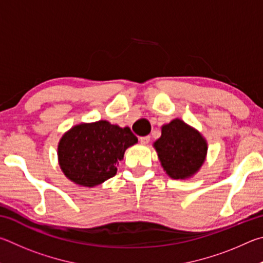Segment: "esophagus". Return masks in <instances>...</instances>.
<instances>
[{
    "mask_svg": "<svg viewBox=\"0 0 263 263\" xmlns=\"http://www.w3.org/2000/svg\"><path fill=\"white\" fill-rule=\"evenodd\" d=\"M140 142L142 144H148L149 142H150V136L148 135V136H142V137H140Z\"/></svg>",
    "mask_w": 263,
    "mask_h": 263,
    "instance_id": "esophagus-1",
    "label": "esophagus"
}]
</instances>
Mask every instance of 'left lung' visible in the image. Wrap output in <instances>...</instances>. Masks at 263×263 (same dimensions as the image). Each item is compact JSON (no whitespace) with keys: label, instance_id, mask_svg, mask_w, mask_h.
<instances>
[{"label":"left lung","instance_id":"8db88e82","mask_svg":"<svg viewBox=\"0 0 263 263\" xmlns=\"http://www.w3.org/2000/svg\"><path fill=\"white\" fill-rule=\"evenodd\" d=\"M154 148L167 176L176 180L192 178L205 162L208 143L201 133L181 119L162 126Z\"/></svg>","mask_w":263,"mask_h":263}]
</instances>
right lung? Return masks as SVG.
<instances>
[{
    "label": "right lung",
    "instance_id": "obj_1",
    "mask_svg": "<svg viewBox=\"0 0 263 263\" xmlns=\"http://www.w3.org/2000/svg\"><path fill=\"white\" fill-rule=\"evenodd\" d=\"M136 143L137 137L128 127L121 128L106 120L82 122L59 141L60 168L78 186H98L117 174L124 151Z\"/></svg>",
    "mask_w": 263,
    "mask_h": 263
}]
</instances>
